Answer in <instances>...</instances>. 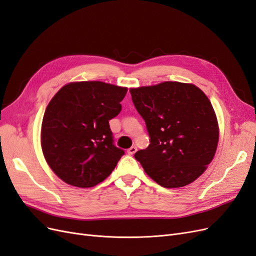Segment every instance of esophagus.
<instances>
[{
	"label": "esophagus",
	"mask_w": 256,
	"mask_h": 256,
	"mask_svg": "<svg viewBox=\"0 0 256 256\" xmlns=\"http://www.w3.org/2000/svg\"><path fill=\"white\" fill-rule=\"evenodd\" d=\"M136 150H138L136 147V146H132V147H130V148L127 150V152H128L129 154H134Z\"/></svg>",
	"instance_id": "esophagus-1"
}]
</instances>
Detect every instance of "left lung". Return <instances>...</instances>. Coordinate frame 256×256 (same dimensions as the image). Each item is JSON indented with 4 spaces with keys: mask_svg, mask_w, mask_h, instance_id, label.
Listing matches in <instances>:
<instances>
[{
    "mask_svg": "<svg viewBox=\"0 0 256 256\" xmlns=\"http://www.w3.org/2000/svg\"><path fill=\"white\" fill-rule=\"evenodd\" d=\"M150 144L134 154L144 171L164 188L194 182L210 164L219 141L214 108L193 84L162 82L130 88Z\"/></svg>",
    "mask_w": 256,
    "mask_h": 256,
    "instance_id": "obj_1",
    "label": "left lung"
}]
</instances>
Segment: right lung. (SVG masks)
I'll return each instance as SVG.
<instances>
[{
    "mask_svg": "<svg viewBox=\"0 0 256 256\" xmlns=\"http://www.w3.org/2000/svg\"><path fill=\"white\" fill-rule=\"evenodd\" d=\"M127 88L100 81L64 85L42 124V148L52 171L68 184L90 188L109 176L125 152L114 145L109 120L122 111Z\"/></svg>",
    "mask_w": 256,
    "mask_h": 256,
    "instance_id": "obj_1",
    "label": "right lung"
}]
</instances>
